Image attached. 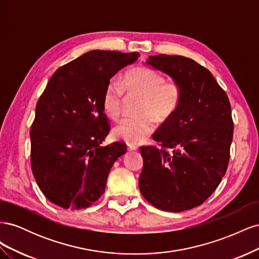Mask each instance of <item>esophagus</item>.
I'll return each mask as SVG.
<instances>
[{
  "instance_id": "esophagus-1",
  "label": "esophagus",
  "mask_w": 259,
  "mask_h": 259,
  "mask_svg": "<svg viewBox=\"0 0 259 259\" xmlns=\"http://www.w3.org/2000/svg\"><path fill=\"white\" fill-rule=\"evenodd\" d=\"M127 149H128V151H136L138 148H137L136 146H134V145L128 144V145H127Z\"/></svg>"
}]
</instances>
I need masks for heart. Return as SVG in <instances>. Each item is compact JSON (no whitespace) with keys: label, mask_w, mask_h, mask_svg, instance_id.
<instances>
[{"label":"heart","mask_w":259,"mask_h":259,"mask_svg":"<svg viewBox=\"0 0 259 259\" xmlns=\"http://www.w3.org/2000/svg\"><path fill=\"white\" fill-rule=\"evenodd\" d=\"M124 85L117 80H111L106 86L103 98L104 110L111 119L121 114L124 92L144 96L137 117H125L113 130L114 135L131 145H138L151 134L153 119L164 122L173 115L180 99V89L176 82L165 81L155 70L138 67L130 70L124 75Z\"/></svg>","instance_id":"obj_1"}]
</instances>
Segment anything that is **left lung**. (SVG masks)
Returning <instances> with one entry per match:
<instances>
[{
    "mask_svg": "<svg viewBox=\"0 0 259 259\" xmlns=\"http://www.w3.org/2000/svg\"><path fill=\"white\" fill-rule=\"evenodd\" d=\"M146 64L180 89L175 112L153 134L165 149L142 147L139 190L154 207L178 213L202 204L215 191L230 158L231 107L214 76L184 56L156 55Z\"/></svg>",
    "mask_w": 259,
    "mask_h": 259,
    "instance_id": "left-lung-1",
    "label": "left lung"
}]
</instances>
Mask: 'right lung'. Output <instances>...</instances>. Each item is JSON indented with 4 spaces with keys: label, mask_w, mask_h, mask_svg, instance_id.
Wrapping results in <instances>:
<instances>
[{
    "label": "right lung",
    "mask_w": 259,
    "mask_h": 259,
    "mask_svg": "<svg viewBox=\"0 0 259 259\" xmlns=\"http://www.w3.org/2000/svg\"><path fill=\"white\" fill-rule=\"evenodd\" d=\"M138 53L91 51L62 66L37 101L31 126V166L43 194L62 208L91 206L106 189L114 162L126 152L109 133L103 98L106 86Z\"/></svg>",
    "instance_id": "add662e5"
}]
</instances>
